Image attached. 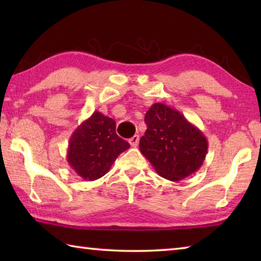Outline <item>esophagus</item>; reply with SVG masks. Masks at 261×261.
Segmentation results:
<instances>
[{
  "label": "esophagus",
  "mask_w": 261,
  "mask_h": 261,
  "mask_svg": "<svg viewBox=\"0 0 261 261\" xmlns=\"http://www.w3.org/2000/svg\"><path fill=\"white\" fill-rule=\"evenodd\" d=\"M129 143H130V145H131L132 147H136L137 145H138V143H139V136L138 135H135L134 137H132V138L129 139Z\"/></svg>",
  "instance_id": "34e87169"
}]
</instances>
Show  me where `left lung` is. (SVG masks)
Masks as SVG:
<instances>
[{
  "mask_svg": "<svg viewBox=\"0 0 261 261\" xmlns=\"http://www.w3.org/2000/svg\"><path fill=\"white\" fill-rule=\"evenodd\" d=\"M145 123L139 149L161 177L178 182L202 166L208 149L206 137L177 109L154 103Z\"/></svg>",
  "mask_w": 261,
  "mask_h": 261,
  "instance_id": "1",
  "label": "left lung"
}]
</instances>
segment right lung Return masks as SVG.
<instances>
[{
	"mask_svg": "<svg viewBox=\"0 0 261 261\" xmlns=\"http://www.w3.org/2000/svg\"><path fill=\"white\" fill-rule=\"evenodd\" d=\"M115 130L116 122L96 110L73 131L69 140L67 161L83 179L102 177L116 158L130 147Z\"/></svg>",
	"mask_w": 261,
	"mask_h": 261,
	"instance_id": "right-lung-1",
	"label": "right lung"
}]
</instances>
